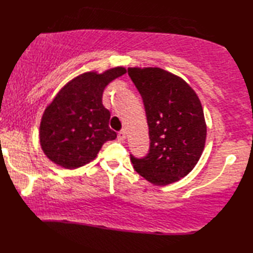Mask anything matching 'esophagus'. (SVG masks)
<instances>
[{
    "mask_svg": "<svg viewBox=\"0 0 253 253\" xmlns=\"http://www.w3.org/2000/svg\"><path fill=\"white\" fill-rule=\"evenodd\" d=\"M126 131L124 130H122V131H120L119 133H118V140L119 141H123V140H126Z\"/></svg>",
    "mask_w": 253,
    "mask_h": 253,
    "instance_id": "obj_1",
    "label": "esophagus"
}]
</instances>
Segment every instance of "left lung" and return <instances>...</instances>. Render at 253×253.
<instances>
[{"instance_id": "1", "label": "left lung", "mask_w": 253, "mask_h": 253, "mask_svg": "<svg viewBox=\"0 0 253 253\" xmlns=\"http://www.w3.org/2000/svg\"><path fill=\"white\" fill-rule=\"evenodd\" d=\"M142 96L150 150L147 157L131 156L134 170L156 185L184 178L205 150L207 124L200 99L183 79L160 68H129Z\"/></svg>"}]
</instances>
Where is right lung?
<instances>
[{
	"mask_svg": "<svg viewBox=\"0 0 253 253\" xmlns=\"http://www.w3.org/2000/svg\"><path fill=\"white\" fill-rule=\"evenodd\" d=\"M126 73L117 66L97 73L85 72L57 92L42 115L40 144L45 156L65 169H77L96 158L106 141L117 133L110 129V111L102 103L105 86Z\"/></svg>",
	"mask_w": 253,
	"mask_h": 253,
	"instance_id": "1",
	"label": "right lung"
}]
</instances>
